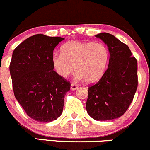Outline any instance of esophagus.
Instances as JSON below:
<instances>
[{"instance_id":"esophagus-1","label":"esophagus","mask_w":150,"mask_h":150,"mask_svg":"<svg viewBox=\"0 0 150 150\" xmlns=\"http://www.w3.org/2000/svg\"><path fill=\"white\" fill-rule=\"evenodd\" d=\"M70 88H71V89L72 90V91H75V90H76L77 88H78V86H77V84H75V83H72V84H71Z\"/></svg>"}]
</instances>
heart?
I'll return each mask as SVG.
<instances>
[{"instance_id": "obj_1", "label": "heart", "mask_w": 150, "mask_h": 150, "mask_svg": "<svg viewBox=\"0 0 150 150\" xmlns=\"http://www.w3.org/2000/svg\"><path fill=\"white\" fill-rule=\"evenodd\" d=\"M109 59V52L103 44L70 42L63 45L62 53L52 55L55 70L62 78L73 72L88 83L98 81L104 74Z\"/></svg>"}]
</instances>
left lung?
Instances as JSON below:
<instances>
[{
  "label": "left lung",
  "instance_id": "obj_1",
  "mask_svg": "<svg viewBox=\"0 0 150 150\" xmlns=\"http://www.w3.org/2000/svg\"><path fill=\"white\" fill-rule=\"evenodd\" d=\"M110 53L108 67L96 84L88 87L86 110L97 121L117 119L128 109L138 86L137 61L127 45L108 33H100Z\"/></svg>",
  "mask_w": 150,
  "mask_h": 150
}]
</instances>
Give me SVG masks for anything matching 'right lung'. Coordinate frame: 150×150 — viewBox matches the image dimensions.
I'll use <instances>...</instances> for the list:
<instances>
[{
    "instance_id": "obj_1",
    "label": "right lung",
    "mask_w": 150,
    "mask_h": 150,
    "mask_svg": "<svg viewBox=\"0 0 150 150\" xmlns=\"http://www.w3.org/2000/svg\"><path fill=\"white\" fill-rule=\"evenodd\" d=\"M64 38L31 36L15 50L10 73L14 96L26 114L41 122L56 120L62 114L70 83L54 70L53 51Z\"/></svg>"
}]
</instances>
